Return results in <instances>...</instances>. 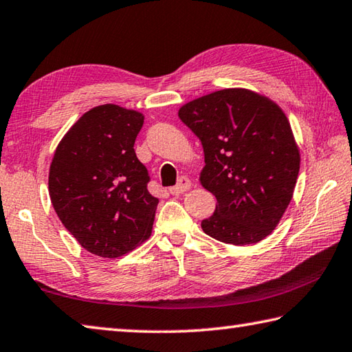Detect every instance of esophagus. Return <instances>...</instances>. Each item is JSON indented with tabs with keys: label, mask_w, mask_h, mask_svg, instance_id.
I'll return each instance as SVG.
<instances>
[{
	"label": "esophagus",
	"mask_w": 352,
	"mask_h": 352,
	"mask_svg": "<svg viewBox=\"0 0 352 352\" xmlns=\"http://www.w3.org/2000/svg\"><path fill=\"white\" fill-rule=\"evenodd\" d=\"M190 180L188 177H182L180 178V182H178V184L177 186H174V188H170L169 189V192L172 194V195H180V194H184L186 192V190H189L190 189Z\"/></svg>",
	"instance_id": "obj_1"
}]
</instances>
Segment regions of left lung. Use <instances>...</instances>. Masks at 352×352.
I'll list each match as a JSON object with an SVG mask.
<instances>
[{"instance_id": "left-lung-1", "label": "left lung", "mask_w": 352, "mask_h": 352, "mask_svg": "<svg viewBox=\"0 0 352 352\" xmlns=\"http://www.w3.org/2000/svg\"><path fill=\"white\" fill-rule=\"evenodd\" d=\"M200 138L201 186L217 198L204 234L231 245L267 237L292 200L300 149L276 101L243 87L203 95L178 109Z\"/></svg>"}]
</instances>
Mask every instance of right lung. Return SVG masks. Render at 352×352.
I'll use <instances>...</instances> for the list:
<instances>
[{
    "label": "right lung",
    "instance_id": "right-lung-1",
    "mask_svg": "<svg viewBox=\"0 0 352 352\" xmlns=\"http://www.w3.org/2000/svg\"><path fill=\"white\" fill-rule=\"evenodd\" d=\"M144 115L118 104L92 107L55 149L49 195L56 215L94 255L117 258L152 234L158 198L133 143Z\"/></svg>",
    "mask_w": 352,
    "mask_h": 352
}]
</instances>
